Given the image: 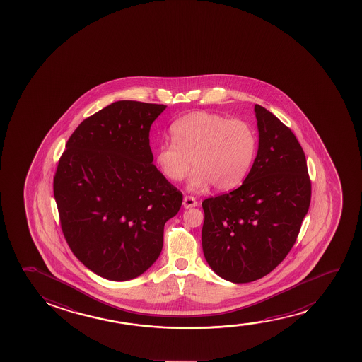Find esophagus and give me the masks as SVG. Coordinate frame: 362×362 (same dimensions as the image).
<instances>
[{
	"label": "esophagus",
	"mask_w": 362,
	"mask_h": 362,
	"mask_svg": "<svg viewBox=\"0 0 362 362\" xmlns=\"http://www.w3.org/2000/svg\"><path fill=\"white\" fill-rule=\"evenodd\" d=\"M183 205L184 208L185 209L195 208V206L198 205V202L195 200L194 197H189V195H185L183 199Z\"/></svg>",
	"instance_id": "1"
}]
</instances>
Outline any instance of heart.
Listing matches in <instances>:
<instances>
[{"label":"heart","mask_w":362,"mask_h":362,"mask_svg":"<svg viewBox=\"0 0 362 362\" xmlns=\"http://www.w3.org/2000/svg\"><path fill=\"white\" fill-rule=\"evenodd\" d=\"M174 142L156 149V163L170 182H180L194 172L188 188L194 192L214 188L226 192L247 177L257 152L252 126L240 119L195 111L170 126Z\"/></svg>","instance_id":"heart-1"}]
</instances>
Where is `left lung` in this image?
<instances>
[{
    "label": "left lung",
    "mask_w": 362,
    "mask_h": 362,
    "mask_svg": "<svg viewBox=\"0 0 362 362\" xmlns=\"http://www.w3.org/2000/svg\"><path fill=\"white\" fill-rule=\"evenodd\" d=\"M258 151L243 185L203 202L204 256L218 276L248 283L272 272L296 243L312 197L297 137L259 105Z\"/></svg>",
    "instance_id": "obj_1"
}]
</instances>
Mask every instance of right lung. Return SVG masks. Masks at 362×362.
<instances>
[{"label":"right lung","instance_id":"right-lung-1","mask_svg":"<svg viewBox=\"0 0 362 362\" xmlns=\"http://www.w3.org/2000/svg\"><path fill=\"white\" fill-rule=\"evenodd\" d=\"M165 105L122 100L85 119L66 142L53 190L65 240L100 277L129 281L163 247L183 194L153 164L149 129Z\"/></svg>","mask_w":362,"mask_h":362}]
</instances>
